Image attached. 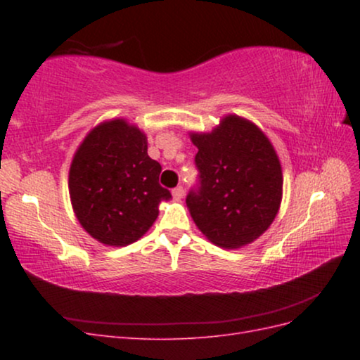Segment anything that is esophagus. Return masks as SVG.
<instances>
[{
	"instance_id": "esophagus-1",
	"label": "esophagus",
	"mask_w": 360,
	"mask_h": 360,
	"mask_svg": "<svg viewBox=\"0 0 360 360\" xmlns=\"http://www.w3.org/2000/svg\"><path fill=\"white\" fill-rule=\"evenodd\" d=\"M172 197L176 200H181L184 197V189L181 186H177L172 189Z\"/></svg>"
}]
</instances>
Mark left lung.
I'll return each mask as SVG.
<instances>
[{"label":"left lung","instance_id":"8db88e82","mask_svg":"<svg viewBox=\"0 0 360 360\" xmlns=\"http://www.w3.org/2000/svg\"><path fill=\"white\" fill-rule=\"evenodd\" d=\"M198 147V184L186 204L209 240L237 249L274 222L282 198V171L274 146L254 124L225 117L212 134H192Z\"/></svg>","mask_w":360,"mask_h":360}]
</instances>
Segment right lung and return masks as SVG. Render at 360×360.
Instances as JSON below:
<instances>
[{
	"label": "right lung",
	"instance_id": "right-lung-1",
	"mask_svg": "<svg viewBox=\"0 0 360 360\" xmlns=\"http://www.w3.org/2000/svg\"><path fill=\"white\" fill-rule=\"evenodd\" d=\"M160 163L147 138L124 120L94 127L72 160L69 192L76 217L96 240L126 246L143 237L171 192L159 184Z\"/></svg>",
	"mask_w": 360,
	"mask_h": 360
}]
</instances>
